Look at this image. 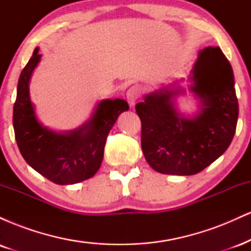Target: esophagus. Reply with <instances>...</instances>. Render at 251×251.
<instances>
[{
	"instance_id": "esophagus-1",
	"label": "esophagus",
	"mask_w": 251,
	"mask_h": 251,
	"mask_svg": "<svg viewBox=\"0 0 251 251\" xmlns=\"http://www.w3.org/2000/svg\"><path fill=\"white\" fill-rule=\"evenodd\" d=\"M140 94H142V91L138 86H132V87L128 88L127 93H126V98H127V101L131 106H133L137 100L140 98Z\"/></svg>"
}]
</instances>
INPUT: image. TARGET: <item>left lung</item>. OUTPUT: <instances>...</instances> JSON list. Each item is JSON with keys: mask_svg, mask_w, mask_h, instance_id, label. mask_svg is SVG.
<instances>
[{"mask_svg": "<svg viewBox=\"0 0 251 251\" xmlns=\"http://www.w3.org/2000/svg\"><path fill=\"white\" fill-rule=\"evenodd\" d=\"M190 87L201 99L192 119L176 111L172 98L183 93L168 87L149 94L135 105L142 122V150L157 172L191 176L214 163L229 148L238 118L234 73L220 47L200 51Z\"/></svg>", "mask_w": 251, "mask_h": 251, "instance_id": "8db88e82", "label": "left lung"}]
</instances>
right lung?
Returning <instances> with one entry per match:
<instances>
[{
  "mask_svg": "<svg viewBox=\"0 0 251 251\" xmlns=\"http://www.w3.org/2000/svg\"><path fill=\"white\" fill-rule=\"evenodd\" d=\"M41 55L35 48L21 72L14 103L15 139L25 160L47 179L60 185L93 177L101 165L106 138L119 114L128 109L123 99L102 100L81 127L55 133L37 122L29 98V80Z\"/></svg>",
  "mask_w": 251,
  "mask_h": 251,
  "instance_id": "1",
  "label": "right lung"
}]
</instances>
